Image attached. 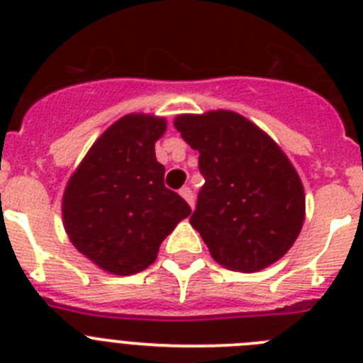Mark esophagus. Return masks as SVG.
Instances as JSON below:
<instances>
[{"instance_id": "1", "label": "esophagus", "mask_w": 363, "mask_h": 363, "mask_svg": "<svg viewBox=\"0 0 363 363\" xmlns=\"http://www.w3.org/2000/svg\"><path fill=\"white\" fill-rule=\"evenodd\" d=\"M179 194H182V198H184L191 207H194V194H192L191 187H182L179 189Z\"/></svg>"}]
</instances>
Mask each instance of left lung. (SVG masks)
<instances>
[{"instance_id": "left-lung-1", "label": "left lung", "mask_w": 363, "mask_h": 363, "mask_svg": "<svg viewBox=\"0 0 363 363\" xmlns=\"http://www.w3.org/2000/svg\"><path fill=\"white\" fill-rule=\"evenodd\" d=\"M174 127L200 152L205 185L191 225L221 267L256 272L289 251L306 220L296 169L258 125L233 111L179 114Z\"/></svg>"}]
</instances>
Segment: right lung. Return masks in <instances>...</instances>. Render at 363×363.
Masks as SVG:
<instances>
[{"instance_id":"1","label":"right lung","mask_w":363,"mask_h":363,"mask_svg":"<svg viewBox=\"0 0 363 363\" xmlns=\"http://www.w3.org/2000/svg\"><path fill=\"white\" fill-rule=\"evenodd\" d=\"M165 118L133 112L108 127L63 192V227L72 245L105 272L129 277L156 262L160 245L191 214L163 185L154 143Z\"/></svg>"}]
</instances>
